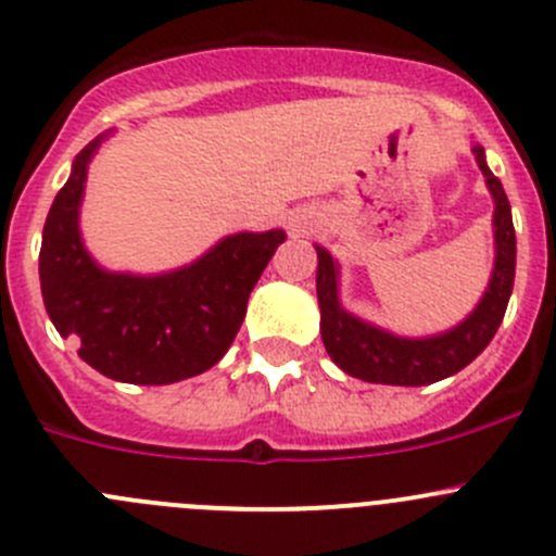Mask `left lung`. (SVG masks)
<instances>
[{
    "label": "left lung",
    "mask_w": 556,
    "mask_h": 556,
    "mask_svg": "<svg viewBox=\"0 0 556 556\" xmlns=\"http://www.w3.org/2000/svg\"><path fill=\"white\" fill-rule=\"evenodd\" d=\"M472 152L480 172H483L485 185L494 195L496 256L489 289L480 298L478 308L453 330L431 338H401L346 314L341 308V300H338V264L332 262L325 248L316 245V258H319L316 294H319L321 311V341H325L332 363L349 377L377 384L420 388V384L440 382V379L453 377L462 368H467L494 338L496 327L505 316L507 300H510L513 278H516V231H513L510 202H507L500 179L485 166L483 147L475 144Z\"/></svg>",
    "instance_id": "8db88e82"
}]
</instances>
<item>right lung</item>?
<instances>
[{
    "label": "right lung",
    "instance_id": "add662e5",
    "mask_svg": "<svg viewBox=\"0 0 556 556\" xmlns=\"http://www.w3.org/2000/svg\"><path fill=\"white\" fill-rule=\"evenodd\" d=\"M105 136L73 161L40 245L43 303L62 338L103 377L128 384H172L207 371L229 352L248 298L287 231L224 237L202 258L163 275L109 273L78 231L87 166Z\"/></svg>",
    "mask_w": 556,
    "mask_h": 556
}]
</instances>
